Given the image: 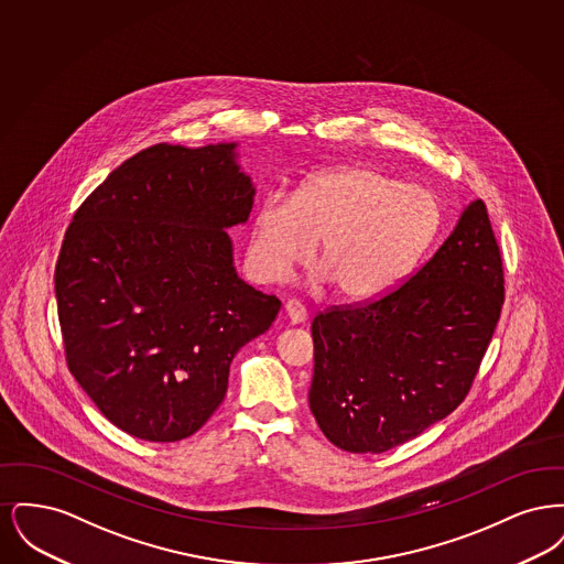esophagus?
Returning a JSON list of instances; mask_svg holds the SVG:
<instances>
[{"label": "esophagus", "instance_id": "34e87169", "mask_svg": "<svg viewBox=\"0 0 564 564\" xmlns=\"http://www.w3.org/2000/svg\"><path fill=\"white\" fill-rule=\"evenodd\" d=\"M283 311H285L288 322L294 323V325L295 323L306 322V311H304V306H302L300 302H295V300H288L285 306H283Z\"/></svg>", "mask_w": 564, "mask_h": 564}]
</instances>
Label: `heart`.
<instances>
[{
  "label": "heart",
  "instance_id": "b5f03b06",
  "mask_svg": "<svg viewBox=\"0 0 564 564\" xmlns=\"http://www.w3.org/2000/svg\"><path fill=\"white\" fill-rule=\"evenodd\" d=\"M440 203L430 189L370 166L311 177L294 198L272 192L253 215L249 262L267 281H283L319 242V281L347 300L389 292L430 247Z\"/></svg>",
  "mask_w": 564,
  "mask_h": 564
}]
</instances>
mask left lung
<instances>
[{
    "instance_id": "1",
    "label": "left lung",
    "mask_w": 564,
    "mask_h": 564,
    "mask_svg": "<svg viewBox=\"0 0 564 564\" xmlns=\"http://www.w3.org/2000/svg\"><path fill=\"white\" fill-rule=\"evenodd\" d=\"M503 306V264L471 200L423 269L375 302L313 319L311 412L347 453H384L465 400Z\"/></svg>"
}]
</instances>
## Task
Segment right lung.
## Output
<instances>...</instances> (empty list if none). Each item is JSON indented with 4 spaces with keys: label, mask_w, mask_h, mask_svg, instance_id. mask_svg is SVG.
Listing matches in <instances>:
<instances>
[{
    "label": "right lung",
    "mask_w": 564,
    "mask_h": 564,
    "mask_svg": "<svg viewBox=\"0 0 564 564\" xmlns=\"http://www.w3.org/2000/svg\"><path fill=\"white\" fill-rule=\"evenodd\" d=\"M239 143H159L74 215L54 270L67 366L118 430L177 442L224 402L235 355L281 302L239 279L228 228L256 188Z\"/></svg>",
    "instance_id": "add662e5"
}]
</instances>
